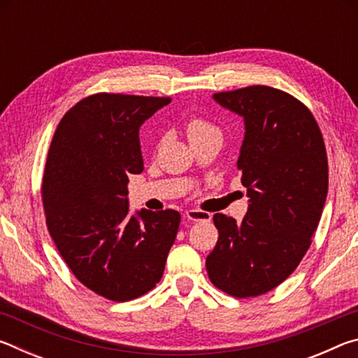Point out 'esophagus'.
<instances>
[{
	"mask_svg": "<svg viewBox=\"0 0 358 358\" xmlns=\"http://www.w3.org/2000/svg\"><path fill=\"white\" fill-rule=\"evenodd\" d=\"M186 220L189 221H210L211 220V215L207 213V211H202V210H186Z\"/></svg>",
	"mask_w": 358,
	"mask_h": 358,
	"instance_id": "obj_1",
	"label": "esophagus"
}]
</instances>
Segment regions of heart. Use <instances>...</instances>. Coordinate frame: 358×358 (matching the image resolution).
Segmentation results:
<instances>
[{
    "instance_id": "heart-1",
    "label": "heart",
    "mask_w": 358,
    "mask_h": 358,
    "mask_svg": "<svg viewBox=\"0 0 358 358\" xmlns=\"http://www.w3.org/2000/svg\"><path fill=\"white\" fill-rule=\"evenodd\" d=\"M186 131H187V137H189V141H196V138L220 132L216 126L208 123V121H205L203 118H191L189 123L186 126Z\"/></svg>"
}]
</instances>
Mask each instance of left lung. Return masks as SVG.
Instances as JSON below:
<instances>
[{
    "instance_id": "8db88e82",
    "label": "left lung",
    "mask_w": 358,
    "mask_h": 358,
    "mask_svg": "<svg viewBox=\"0 0 358 358\" xmlns=\"http://www.w3.org/2000/svg\"><path fill=\"white\" fill-rule=\"evenodd\" d=\"M245 121L237 167L250 197L243 221L213 216L210 281L232 296H257L287 280L311 245L329 191V162L313 113L281 90L252 85L213 94Z\"/></svg>"
}]
</instances>
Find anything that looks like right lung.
Instances as JSON below:
<instances>
[{
  "label": "right lung",
  "instance_id": "add662e5",
  "mask_svg": "<svg viewBox=\"0 0 358 358\" xmlns=\"http://www.w3.org/2000/svg\"><path fill=\"white\" fill-rule=\"evenodd\" d=\"M171 98L99 93L66 112L42 178L48 234L83 286L113 301L161 281L177 237L175 210L129 213L131 173L143 171L138 129Z\"/></svg>",
  "mask_w": 358,
  "mask_h": 358
}]
</instances>
